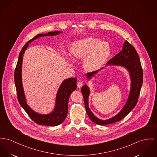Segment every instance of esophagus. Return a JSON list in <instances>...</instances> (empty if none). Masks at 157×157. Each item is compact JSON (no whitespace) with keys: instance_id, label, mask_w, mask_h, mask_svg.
Returning a JSON list of instances; mask_svg holds the SVG:
<instances>
[{"instance_id":"34e87169","label":"esophagus","mask_w":157,"mask_h":157,"mask_svg":"<svg viewBox=\"0 0 157 157\" xmlns=\"http://www.w3.org/2000/svg\"><path fill=\"white\" fill-rule=\"evenodd\" d=\"M82 85H83V82L82 81H79V82H78V83H77V86H78V88H81L82 86Z\"/></svg>"}]
</instances>
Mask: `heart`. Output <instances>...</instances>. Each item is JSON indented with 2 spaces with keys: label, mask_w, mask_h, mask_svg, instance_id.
Returning a JSON list of instances; mask_svg holds the SVG:
<instances>
[{
  "label": "heart",
  "mask_w": 157,
  "mask_h": 157,
  "mask_svg": "<svg viewBox=\"0 0 157 157\" xmlns=\"http://www.w3.org/2000/svg\"><path fill=\"white\" fill-rule=\"evenodd\" d=\"M71 56L74 59H83V66L89 71L101 68L108 60L110 47L106 42L87 37L74 41L69 45ZM67 57L66 53L63 54Z\"/></svg>",
  "instance_id": "heart-1"
}]
</instances>
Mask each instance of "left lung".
I'll list each match as a JSON object with an SVG mask.
<instances>
[{"label": "left lung", "instance_id": "obj_1", "mask_svg": "<svg viewBox=\"0 0 157 157\" xmlns=\"http://www.w3.org/2000/svg\"><path fill=\"white\" fill-rule=\"evenodd\" d=\"M109 66H120L125 68L128 71L130 78V90L128 98L123 108L116 115L105 120H101L97 117L91 112L88 106V98L91 92L90 88L87 85L85 84L81 88L86 111L90 119L93 122L101 125L110 124L120 121L131 112L137 103L143 83V71L139 57L133 45L129 44L127 40L124 43L122 49L109 61L105 67L96 71L86 74L88 81H90L98 72Z\"/></svg>", "mask_w": 157, "mask_h": 157}]
</instances>
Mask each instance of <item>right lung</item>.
I'll list each match as a JSON object with an SVG mask.
<instances>
[{
  "mask_svg": "<svg viewBox=\"0 0 157 157\" xmlns=\"http://www.w3.org/2000/svg\"><path fill=\"white\" fill-rule=\"evenodd\" d=\"M62 32H49L48 33L38 34L33 39L29 40L21 50L17 66L14 72V81L17 90L18 101L24 109L30 118L39 125L56 126L60 125L67 117L68 112V101L69 97L76 88L77 79L75 78H67L64 80L61 84L56 97V103L52 111L48 114H42L36 112L31 108L27 104L24 94V88L22 82V65L25 51L29 47L30 43L34 41L40 37L53 36L58 35Z\"/></svg>",
  "mask_w": 157,
  "mask_h": 157,
  "instance_id": "right-lung-1",
  "label": "right lung"
}]
</instances>
